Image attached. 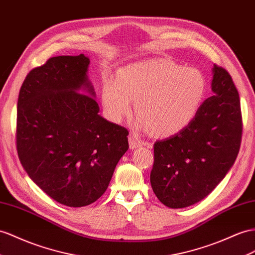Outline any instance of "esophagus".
Segmentation results:
<instances>
[{
    "instance_id": "1",
    "label": "esophagus",
    "mask_w": 255,
    "mask_h": 255,
    "mask_svg": "<svg viewBox=\"0 0 255 255\" xmlns=\"http://www.w3.org/2000/svg\"><path fill=\"white\" fill-rule=\"evenodd\" d=\"M129 144H130V148L133 149V148H136V147H140L142 145V142L138 138V136L132 133V134L129 135Z\"/></svg>"
}]
</instances>
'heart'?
Segmentation results:
<instances>
[{
	"mask_svg": "<svg viewBox=\"0 0 255 255\" xmlns=\"http://www.w3.org/2000/svg\"><path fill=\"white\" fill-rule=\"evenodd\" d=\"M205 94L206 80L198 70L154 59L123 68L117 81L106 80L102 102L109 119L121 122L134 100L139 125L153 135L169 136L194 120Z\"/></svg>",
	"mask_w": 255,
	"mask_h": 255,
	"instance_id": "1",
	"label": "heart"
}]
</instances>
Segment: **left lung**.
Segmentation results:
<instances>
[{
	"mask_svg": "<svg viewBox=\"0 0 255 255\" xmlns=\"http://www.w3.org/2000/svg\"><path fill=\"white\" fill-rule=\"evenodd\" d=\"M211 86L213 96L183 130L154 143L151 184L169 208H185L204 199L239 153L244 125L238 90L231 74L217 64Z\"/></svg>",
	"mask_w": 255,
	"mask_h": 255,
	"instance_id": "8db88e82",
	"label": "left lung"
}]
</instances>
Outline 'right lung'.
I'll return each instance as SVG.
<instances>
[{"mask_svg": "<svg viewBox=\"0 0 255 255\" xmlns=\"http://www.w3.org/2000/svg\"><path fill=\"white\" fill-rule=\"evenodd\" d=\"M89 62L83 54L49 58L29 72L17 103L22 167L49 197L74 208L101 197L129 147L128 130L98 114ZM82 87L90 96L78 93Z\"/></svg>", "mask_w": 255, "mask_h": 255, "instance_id": "obj_1", "label": "right lung"}]
</instances>
